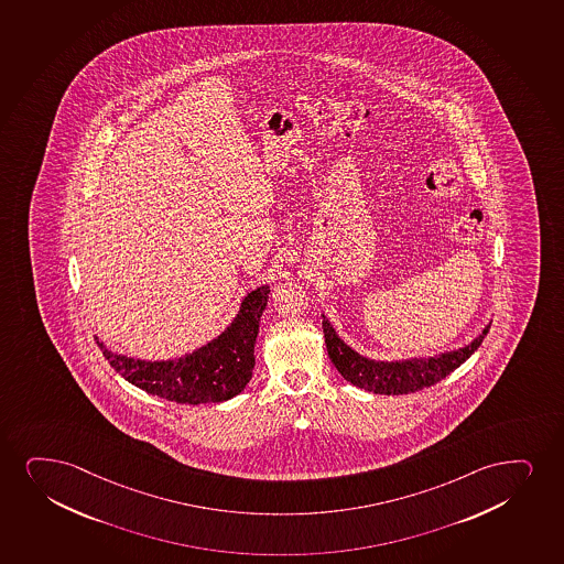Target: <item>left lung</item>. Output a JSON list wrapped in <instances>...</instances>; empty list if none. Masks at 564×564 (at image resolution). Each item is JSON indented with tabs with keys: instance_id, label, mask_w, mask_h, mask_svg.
<instances>
[{
	"instance_id": "1",
	"label": "left lung",
	"mask_w": 564,
	"mask_h": 564,
	"mask_svg": "<svg viewBox=\"0 0 564 564\" xmlns=\"http://www.w3.org/2000/svg\"><path fill=\"white\" fill-rule=\"evenodd\" d=\"M321 317H323V333H325L328 357L336 370L357 388L372 391L378 395H404V393L425 390L433 383L441 382L477 351L490 328L488 323L485 330L471 344L446 354L435 355V357H417V359L414 357L403 361H375L369 357H362L355 349L349 348L348 344H344L327 317L325 315Z\"/></svg>"
}]
</instances>
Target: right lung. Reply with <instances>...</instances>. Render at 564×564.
I'll return each instance as SVG.
<instances>
[{
    "label": "right lung",
    "mask_w": 564,
    "mask_h": 564,
    "mask_svg": "<svg viewBox=\"0 0 564 564\" xmlns=\"http://www.w3.org/2000/svg\"><path fill=\"white\" fill-rule=\"evenodd\" d=\"M270 286H258L241 302L236 319L215 340L169 361L118 355L97 341L111 367L150 395L182 404L223 403L245 390L254 369V341Z\"/></svg>",
    "instance_id": "obj_1"
}]
</instances>
